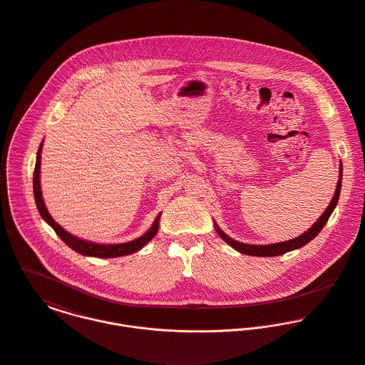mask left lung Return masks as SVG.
Masks as SVG:
<instances>
[{
  "label": "left lung",
  "instance_id": "8db88e82",
  "mask_svg": "<svg viewBox=\"0 0 365 365\" xmlns=\"http://www.w3.org/2000/svg\"><path fill=\"white\" fill-rule=\"evenodd\" d=\"M341 178H343V168L340 167V178L337 182V188H336V194L330 202V205L327 207V210L323 212V215L317 220V222L309 230L306 231L303 235L286 241V242L270 243V245H246V243L238 242L232 238H230L227 234H224L218 227H217V232L220 234V237L227 243H230L234 249H237L238 252H241L243 255H250V256H262V257H270V256H279L283 255L286 252H290L293 249H299L302 246H304L306 243L310 242L313 238L317 237V234L323 230V227L326 225V222L329 221L331 212L334 211L337 202H339V197H340V190H341Z\"/></svg>",
  "mask_w": 365,
  "mask_h": 365
}]
</instances>
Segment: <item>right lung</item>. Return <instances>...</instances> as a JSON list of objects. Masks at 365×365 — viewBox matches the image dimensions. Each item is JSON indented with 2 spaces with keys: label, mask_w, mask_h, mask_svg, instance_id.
<instances>
[{
  "label": "right lung",
  "mask_w": 365,
  "mask_h": 365,
  "mask_svg": "<svg viewBox=\"0 0 365 365\" xmlns=\"http://www.w3.org/2000/svg\"><path fill=\"white\" fill-rule=\"evenodd\" d=\"M41 150H42V143L38 148L36 153V163H35V170H34V197L35 202L38 207V211L41 217L53 228L56 235L66 243L69 247H72L75 252L86 255V256H95V257H118V256H124V255H131L137 250H140L144 245L150 242L157 231H158V221H160V214L155 218L153 227L140 238L127 243H118V245H102V243L88 242L83 240H79L69 232H66L61 225H58L53 218L49 215L43 200H42V192H41V182H39V168H41Z\"/></svg>",
  "instance_id": "right-lung-1"
}]
</instances>
